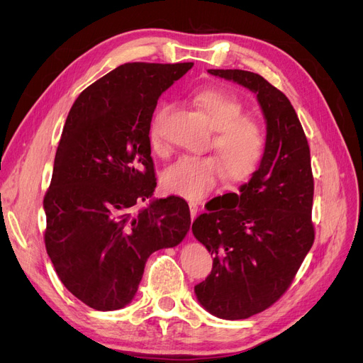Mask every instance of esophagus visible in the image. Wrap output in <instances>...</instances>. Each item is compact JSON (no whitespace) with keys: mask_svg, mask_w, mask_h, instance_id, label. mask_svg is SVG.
Returning <instances> with one entry per match:
<instances>
[{"mask_svg":"<svg viewBox=\"0 0 363 363\" xmlns=\"http://www.w3.org/2000/svg\"><path fill=\"white\" fill-rule=\"evenodd\" d=\"M189 211H191V218H192V221H194V219L196 218V213H199V211H200L199 204H196V203H189Z\"/></svg>","mask_w":363,"mask_h":363,"instance_id":"esophagus-1","label":"esophagus"}]
</instances>
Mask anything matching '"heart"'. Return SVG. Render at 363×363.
<instances>
[{"label":"heart","mask_w":363,"mask_h":363,"mask_svg":"<svg viewBox=\"0 0 363 363\" xmlns=\"http://www.w3.org/2000/svg\"><path fill=\"white\" fill-rule=\"evenodd\" d=\"M194 103L201 108L216 131L213 157L184 156L163 172L162 183L168 192L184 200L199 201L211 194L221 180L223 169L228 182L242 183L259 169L265 156V133L252 119L245 118V107L236 96L208 89L196 94ZM169 106L163 104L152 118L150 136L155 150L162 147V123Z\"/></svg>","instance_id":"b5f03b06"}]
</instances>
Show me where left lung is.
I'll return each mask as SVG.
<instances>
[{
    "label": "left lung",
    "instance_id": "8db88e82",
    "mask_svg": "<svg viewBox=\"0 0 363 363\" xmlns=\"http://www.w3.org/2000/svg\"><path fill=\"white\" fill-rule=\"evenodd\" d=\"M256 95L267 124L265 156L252 177L228 192L218 211L192 224L213 256L208 277L195 286L204 309L221 320H245L268 309L289 288L313 244L311 150L291 101L262 75L208 69Z\"/></svg>",
    "mask_w": 363,
    "mask_h": 363
}]
</instances>
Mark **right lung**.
<instances>
[{"label": "right lung", "mask_w": 363, "mask_h": 363, "mask_svg": "<svg viewBox=\"0 0 363 363\" xmlns=\"http://www.w3.org/2000/svg\"><path fill=\"white\" fill-rule=\"evenodd\" d=\"M192 67L124 63L86 87L68 113L43 199L45 247L65 288L92 309L131 303L148 257L189 232L188 203L152 196L150 125L159 96Z\"/></svg>", "instance_id": "add662e5"}]
</instances>
